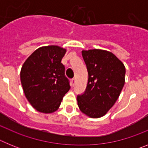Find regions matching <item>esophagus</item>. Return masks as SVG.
I'll return each instance as SVG.
<instances>
[{
  "label": "esophagus",
  "mask_w": 148,
  "mask_h": 148,
  "mask_svg": "<svg viewBox=\"0 0 148 148\" xmlns=\"http://www.w3.org/2000/svg\"><path fill=\"white\" fill-rule=\"evenodd\" d=\"M75 78H73V79H72V85L74 86L75 85Z\"/></svg>",
  "instance_id": "esophagus-1"
}]
</instances>
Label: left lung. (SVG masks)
<instances>
[{"label": "left lung", "mask_w": 148, "mask_h": 148, "mask_svg": "<svg viewBox=\"0 0 148 148\" xmlns=\"http://www.w3.org/2000/svg\"><path fill=\"white\" fill-rule=\"evenodd\" d=\"M88 72L86 91L77 97L78 108L90 118L107 114L125 83V66L113 53L99 49L82 50Z\"/></svg>", "instance_id": "1"}]
</instances>
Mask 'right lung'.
<instances>
[{
	"mask_svg": "<svg viewBox=\"0 0 148 148\" xmlns=\"http://www.w3.org/2000/svg\"><path fill=\"white\" fill-rule=\"evenodd\" d=\"M66 52L58 46L41 47L22 65L20 77L23 92L32 108L40 113L56 112L70 90L61 63Z\"/></svg>",
	"mask_w": 148,
	"mask_h": 148,
	"instance_id": "right-lung-1",
	"label": "right lung"
}]
</instances>
